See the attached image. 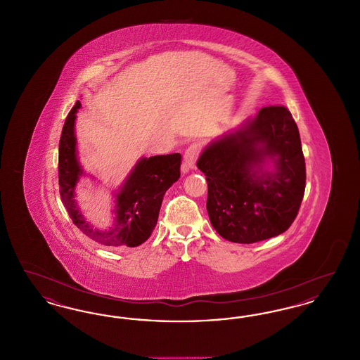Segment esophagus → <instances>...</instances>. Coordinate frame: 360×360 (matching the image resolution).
<instances>
[{"instance_id":"34e87169","label":"esophagus","mask_w":360,"mask_h":360,"mask_svg":"<svg viewBox=\"0 0 360 360\" xmlns=\"http://www.w3.org/2000/svg\"><path fill=\"white\" fill-rule=\"evenodd\" d=\"M200 155V146L198 144H191L186 148L185 156H184V170L188 172L190 169L195 167V162Z\"/></svg>"}]
</instances>
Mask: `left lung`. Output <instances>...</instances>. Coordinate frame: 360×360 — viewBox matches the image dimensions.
Masks as SVG:
<instances>
[{
	"label": "left lung",
	"instance_id": "left-lung-1",
	"mask_svg": "<svg viewBox=\"0 0 360 360\" xmlns=\"http://www.w3.org/2000/svg\"><path fill=\"white\" fill-rule=\"evenodd\" d=\"M197 167L206 175L210 223L224 239L241 244L270 239L295 220L307 170L288 108H262L255 119L206 146Z\"/></svg>",
	"mask_w": 360,
	"mask_h": 360
}]
</instances>
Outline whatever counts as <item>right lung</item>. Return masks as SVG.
I'll use <instances>...</instances> for the list:
<instances>
[{"mask_svg": "<svg viewBox=\"0 0 360 360\" xmlns=\"http://www.w3.org/2000/svg\"><path fill=\"white\" fill-rule=\"evenodd\" d=\"M81 103L72 106L59 141V193L72 223L87 238L105 247H137L154 231L165 193L181 176V154L143 158L116 193L115 221L106 229L87 223L75 202V186L84 170L77 158L75 119Z\"/></svg>", "mask_w": 360, "mask_h": 360, "instance_id": "right-lung-1", "label": "right lung"}]
</instances>
